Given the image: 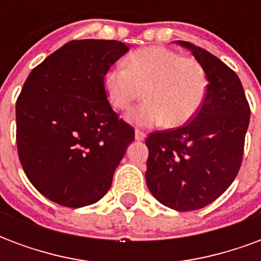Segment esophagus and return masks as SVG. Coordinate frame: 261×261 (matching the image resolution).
<instances>
[{
	"instance_id": "34e87169",
	"label": "esophagus",
	"mask_w": 261,
	"mask_h": 261,
	"mask_svg": "<svg viewBox=\"0 0 261 261\" xmlns=\"http://www.w3.org/2000/svg\"><path fill=\"white\" fill-rule=\"evenodd\" d=\"M145 137H147V134H145L144 131L136 130V140H137V141H142V140H145Z\"/></svg>"
}]
</instances>
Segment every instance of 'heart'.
<instances>
[{
    "instance_id": "1",
    "label": "heart",
    "mask_w": 261,
    "mask_h": 261,
    "mask_svg": "<svg viewBox=\"0 0 261 261\" xmlns=\"http://www.w3.org/2000/svg\"><path fill=\"white\" fill-rule=\"evenodd\" d=\"M103 88L116 110H127L142 95L147 96L127 114L131 123L179 127L200 112L207 96L208 76L196 59L151 46L128 54L127 68L110 67L103 75Z\"/></svg>"
}]
</instances>
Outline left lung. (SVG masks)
Wrapping results in <instances>:
<instances>
[{
    "mask_svg": "<svg viewBox=\"0 0 261 261\" xmlns=\"http://www.w3.org/2000/svg\"><path fill=\"white\" fill-rule=\"evenodd\" d=\"M177 43L205 69L207 96L190 123L148 136L145 180L161 204L176 211H193L215 201L235 180L250 108L235 71L204 48Z\"/></svg>",
    "mask_w": 261,
    "mask_h": 261,
    "instance_id": "obj_1",
    "label": "left lung"
}]
</instances>
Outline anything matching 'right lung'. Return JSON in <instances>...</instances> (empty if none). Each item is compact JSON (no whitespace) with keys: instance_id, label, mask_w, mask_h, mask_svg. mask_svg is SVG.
Segmentation results:
<instances>
[{"instance_id":"add662e5","label":"right lung","mask_w":261,"mask_h":261,"mask_svg":"<svg viewBox=\"0 0 261 261\" xmlns=\"http://www.w3.org/2000/svg\"><path fill=\"white\" fill-rule=\"evenodd\" d=\"M128 51L117 40H72L32 69L16 99V147L39 193L60 205L99 201L134 128L119 119L103 75Z\"/></svg>"}]
</instances>
